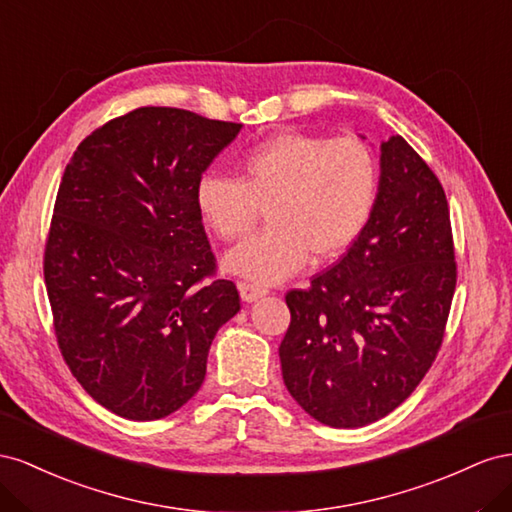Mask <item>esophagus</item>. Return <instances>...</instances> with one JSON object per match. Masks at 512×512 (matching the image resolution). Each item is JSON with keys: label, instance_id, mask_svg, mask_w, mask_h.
I'll return each mask as SVG.
<instances>
[{"label": "esophagus", "instance_id": "esophagus-1", "mask_svg": "<svg viewBox=\"0 0 512 512\" xmlns=\"http://www.w3.org/2000/svg\"><path fill=\"white\" fill-rule=\"evenodd\" d=\"M238 289H240V298L244 302H255L261 296L268 294V289L259 287V285H253V283H238Z\"/></svg>", "mask_w": 512, "mask_h": 512}]
</instances>
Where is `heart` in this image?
<instances>
[{"mask_svg":"<svg viewBox=\"0 0 512 512\" xmlns=\"http://www.w3.org/2000/svg\"><path fill=\"white\" fill-rule=\"evenodd\" d=\"M240 180L203 173L197 210L216 238L236 242L268 212V225L227 255L229 272L259 285L296 274L309 255L328 261L356 244L375 212L379 165L358 137L285 130L248 148Z\"/></svg>","mask_w":512,"mask_h":512,"instance_id":"b5f03b06","label":"heart"}]
</instances>
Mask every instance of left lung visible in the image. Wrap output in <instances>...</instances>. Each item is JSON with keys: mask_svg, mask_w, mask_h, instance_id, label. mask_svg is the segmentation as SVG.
<instances>
[{"mask_svg": "<svg viewBox=\"0 0 512 512\" xmlns=\"http://www.w3.org/2000/svg\"><path fill=\"white\" fill-rule=\"evenodd\" d=\"M379 195L356 244L285 296L283 382L321 425L388 416L431 369L457 285L444 188L401 135L379 145Z\"/></svg>", "mask_w": 512, "mask_h": 512, "instance_id": "obj_1", "label": "left lung"}]
</instances>
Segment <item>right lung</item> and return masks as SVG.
Listing matches in <instances>:
<instances>
[{"label": "right lung", "mask_w": 512, "mask_h": 512, "mask_svg": "<svg viewBox=\"0 0 512 512\" xmlns=\"http://www.w3.org/2000/svg\"><path fill=\"white\" fill-rule=\"evenodd\" d=\"M242 124L141 107L85 137L57 191L45 283L57 345L90 397L158 420L195 397L218 328L240 311L216 279L197 182Z\"/></svg>", "instance_id": "right-lung-1"}]
</instances>
